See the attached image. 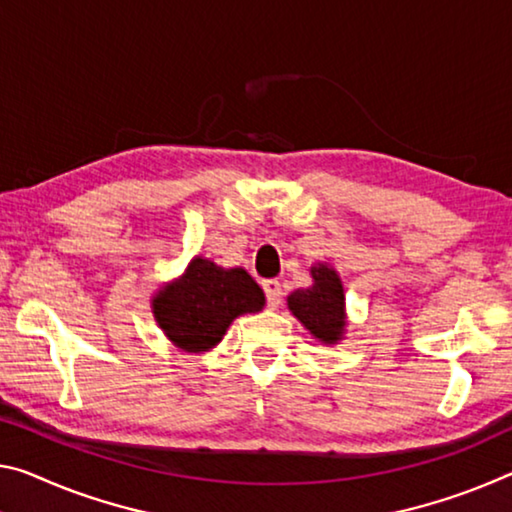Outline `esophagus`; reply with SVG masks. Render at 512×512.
Returning <instances> with one entry per match:
<instances>
[{"label":"esophagus","instance_id":"34e87169","mask_svg":"<svg viewBox=\"0 0 512 512\" xmlns=\"http://www.w3.org/2000/svg\"><path fill=\"white\" fill-rule=\"evenodd\" d=\"M264 287V294H266V303H269V307H278L282 303V289H280V282L278 280H264L262 282Z\"/></svg>","mask_w":512,"mask_h":512}]
</instances>
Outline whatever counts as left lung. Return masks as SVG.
Segmentation results:
<instances>
[{"label": "left lung", "instance_id": "obj_1", "mask_svg": "<svg viewBox=\"0 0 512 512\" xmlns=\"http://www.w3.org/2000/svg\"><path fill=\"white\" fill-rule=\"evenodd\" d=\"M312 287L296 289L287 296L291 314L321 344H337L346 330V296L335 269L328 264L312 266Z\"/></svg>", "mask_w": 512, "mask_h": 512}]
</instances>
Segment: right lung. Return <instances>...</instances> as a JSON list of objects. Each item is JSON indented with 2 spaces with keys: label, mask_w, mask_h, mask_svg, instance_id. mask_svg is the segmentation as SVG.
Listing matches in <instances>:
<instances>
[{
  "label": "right lung",
  "mask_w": 512,
  "mask_h": 512,
  "mask_svg": "<svg viewBox=\"0 0 512 512\" xmlns=\"http://www.w3.org/2000/svg\"><path fill=\"white\" fill-rule=\"evenodd\" d=\"M262 307L264 291L246 271L223 269L205 257H193L180 278L152 298L159 328L186 353L214 348L237 316Z\"/></svg>",
  "instance_id": "obj_1"
}]
</instances>
